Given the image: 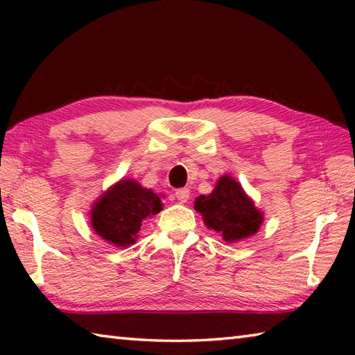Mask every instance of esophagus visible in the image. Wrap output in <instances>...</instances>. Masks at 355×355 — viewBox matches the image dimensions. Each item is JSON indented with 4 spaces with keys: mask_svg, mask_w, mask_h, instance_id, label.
Returning a JSON list of instances; mask_svg holds the SVG:
<instances>
[{
    "mask_svg": "<svg viewBox=\"0 0 355 355\" xmlns=\"http://www.w3.org/2000/svg\"><path fill=\"white\" fill-rule=\"evenodd\" d=\"M175 197H177V200H178V202L186 203V202L189 200V189H188V188L177 189V191H175Z\"/></svg>",
    "mask_w": 355,
    "mask_h": 355,
    "instance_id": "34e87169",
    "label": "esophagus"
}]
</instances>
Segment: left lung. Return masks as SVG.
<instances>
[{"label": "left lung", "instance_id": "1", "mask_svg": "<svg viewBox=\"0 0 355 355\" xmlns=\"http://www.w3.org/2000/svg\"><path fill=\"white\" fill-rule=\"evenodd\" d=\"M194 208L209 230L219 233L230 244L254 236L264 219L241 183L228 173L219 177L209 194L197 197Z\"/></svg>", "mask_w": 355, "mask_h": 355}]
</instances>
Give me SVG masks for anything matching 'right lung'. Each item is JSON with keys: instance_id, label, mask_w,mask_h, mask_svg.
Returning <instances> with one entry per match:
<instances>
[{"instance_id": "obj_1", "label": "right lung", "mask_w": 355, "mask_h": 355, "mask_svg": "<svg viewBox=\"0 0 355 355\" xmlns=\"http://www.w3.org/2000/svg\"><path fill=\"white\" fill-rule=\"evenodd\" d=\"M163 194H156L133 178H122L107 188L89 211V224L103 241L128 248L139 236L142 220L163 209Z\"/></svg>"}]
</instances>
